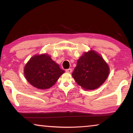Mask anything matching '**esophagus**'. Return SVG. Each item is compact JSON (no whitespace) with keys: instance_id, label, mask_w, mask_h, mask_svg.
I'll return each instance as SVG.
<instances>
[{"instance_id":"1","label":"esophagus","mask_w":133,"mask_h":133,"mask_svg":"<svg viewBox=\"0 0 133 133\" xmlns=\"http://www.w3.org/2000/svg\"><path fill=\"white\" fill-rule=\"evenodd\" d=\"M65 71H66V72L71 73V72H72V70L71 68H69V69H66V70H65Z\"/></svg>"}]
</instances>
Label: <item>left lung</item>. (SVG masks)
<instances>
[{
    "label": "left lung",
    "mask_w": 133,
    "mask_h": 133,
    "mask_svg": "<svg viewBox=\"0 0 133 133\" xmlns=\"http://www.w3.org/2000/svg\"><path fill=\"white\" fill-rule=\"evenodd\" d=\"M109 74V67L103 57L95 51L84 53L77 62L72 76L78 85L85 90L97 89Z\"/></svg>",
    "instance_id": "left-lung-1"
}]
</instances>
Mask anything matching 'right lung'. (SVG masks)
Segmentation results:
<instances>
[{"mask_svg":"<svg viewBox=\"0 0 133 133\" xmlns=\"http://www.w3.org/2000/svg\"><path fill=\"white\" fill-rule=\"evenodd\" d=\"M64 70L47 54L35 55L25 65L24 76L30 84L38 89H49L56 83Z\"/></svg>","mask_w":133,"mask_h":133,"instance_id":"add662e5","label":"right lung"}]
</instances>
